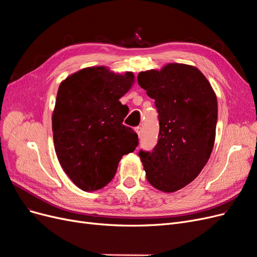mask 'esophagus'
<instances>
[{
	"mask_svg": "<svg viewBox=\"0 0 257 257\" xmlns=\"http://www.w3.org/2000/svg\"><path fill=\"white\" fill-rule=\"evenodd\" d=\"M135 132L137 133V135L141 137L142 136V127L141 126H137V127H135Z\"/></svg>",
	"mask_w": 257,
	"mask_h": 257,
	"instance_id": "34e87169",
	"label": "esophagus"
}]
</instances>
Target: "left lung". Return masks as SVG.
<instances>
[{
	"mask_svg": "<svg viewBox=\"0 0 257 257\" xmlns=\"http://www.w3.org/2000/svg\"><path fill=\"white\" fill-rule=\"evenodd\" d=\"M138 84L155 100L160 133L152 152H139L147 180L165 193L191 183L212 152L217 121L216 95L192 65L169 63L141 72Z\"/></svg>",
	"mask_w": 257,
	"mask_h": 257,
	"instance_id": "obj_1",
	"label": "left lung"
}]
</instances>
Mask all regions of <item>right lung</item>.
<instances>
[{
	"label": "right lung",
	"mask_w": 257,
	"mask_h": 257,
	"mask_svg": "<svg viewBox=\"0 0 257 257\" xmlns=\"http://www.w3.org/2000/svg\"><path fill=\"white\" fill-rule=\"evenodd\" d=\"M134 81L132 72L95 66L60 83L52 112L54 149L65 174L82 191L109 183L123 155L138 145L137 134L123 125L128 108L119 100Z\"/></svg>",
	"instance_id": "right-lung-1"
}]
</instances>
